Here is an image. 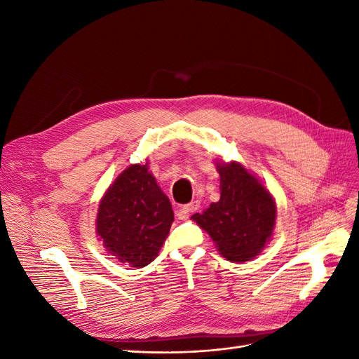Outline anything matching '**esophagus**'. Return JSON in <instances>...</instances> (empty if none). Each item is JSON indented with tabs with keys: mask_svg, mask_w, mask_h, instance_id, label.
Returning a JSON list of instances; mask_svg holds the SVG:
<instances>
[{
	"mask_svg": "<svg viewBox=\"0 0 359 359\" xmlns=\"http://www.w3.org/2000/svg\"><path fill=\"white\" fill-rule=\"evenodd\" d=\"M199 208V201H191L190 203H187V205H184L182 208L178 211V217L181 220H184V219H187L189 217V214L190 212H194Z\"/></svg>",
	"mask_w": 359,
	"mask_h": 359,
	"instance_id": "34e87169",
	"label": "esophagus"
}]
</instances>
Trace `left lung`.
Masks as SVG:
<instances>
[{
    "label": "left lung",
    "instance_id": "8db88e82",
    "mask_svg": "<svg viewBox=\"0 0 359 359\" xmlns=\"http://www.w3.org/2000/svg\"><path fill=\"white\" fill-rule=\"evenodd\" d=\"M220 201L191 219L208 232L219 253L231 262H247L262 252L276 226L277 206L262 182L241 163H217Z\"/></svg>",
    "mask_w": 359,
    "mask_h": 359
}]
</instances>
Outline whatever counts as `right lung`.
Instances as JSON below:
<instances>
[{"label": "right lung", "instance_id": "obj_1", "mask_svg": "<svg viewBox=\"0 0 359 359\" xmlns=\"http://www.w3.org/2000/svg\"><path fill=\"white\" fill-rule=\"evenodd\" d=\"M173 222L169 198L145 165H130L106 190L95 232L119 262L142 268L158 256Z\"/></svg>", "mask_w": 359, "mask_h": 359}]
</instances>
